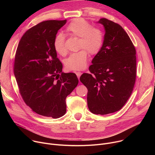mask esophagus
Returning a JSON list of instances; mask_svg holds the SVG:
<instances>
[{"label":"esophagus","mask_w":155,"mask_h":155,"mask_svg":"<svg viewBox=\"0 0 155 155\" xmlns=\"http://www.w3.org/2000/svg\"><path fill=\"white\" fill-rule=\"evenodd\" d=\"M75 73L76 74V75H77V77H78V79H79V78H80V76H81V72H75Z\"/></svg>","instance_id":"esophagus-1"}]
</instances>
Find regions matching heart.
<instances>
[{
	"instance_id": "obj_1",
	"label": "heart",
	"mask_w": 155,
	"mask_h": 155,
	"mask_svg": "<svg viewBox=\"0 0 155 155\" xmlns=\"http://www.w3.org/2000/svg\"><path fill=\"white\" fill-rule=\"evenodd\" d=\"M65 31L71 35L80 38L79 47L84 49L71 54L65 60V67L71 71L82 70L85 68L87 60V53L85 51L92 55L100 51L103 43L102 32L97 28H92L88 22L81 18L72 20ZM64 41L65 38L61 34L57 35L54 40V50L61 55H64L67 52Z\"/></svg>"
}]
</instances>
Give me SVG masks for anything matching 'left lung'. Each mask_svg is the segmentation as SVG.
<instances>
[{
    "label": "left lung",
    "instance_id": "left-lung-1",
    "mask_svg": "<svg viewBox=\"0 0 155 155\" xmlns=\"http://www.w3.org/2000/svg\"><path fill=\"white\" fill-rule=\"evenodd\" d=\"M102 25L105 35L102 46L80 81L87 87L90 112L107 115L120 110L130 96L136 77V51L123 28L106 18Z\"/></svg>",
    "mask_w": 155,
    "mask_h": 155
}]
</instances>
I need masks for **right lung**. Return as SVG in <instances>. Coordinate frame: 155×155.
<instances>
[{
    "mask_svg": "<svg viewBox=\"0 0 155 155\" xmlns=\"http://www.w3.org/2000/svg\"><path fill=\"white\" fill-rule=\"evenodd\" d=\"M67 20L43 21L27 31L16 50L14 75L25 102L36 114L53 118L66 112L65 99L78 83L74 73L62 72L54 40Z\"/></svg>",
    "mask_w": 155,
    "mask_h": 155,
    "instance_id": "add662e5",
    "label": "right lung"
}]
</instances>
